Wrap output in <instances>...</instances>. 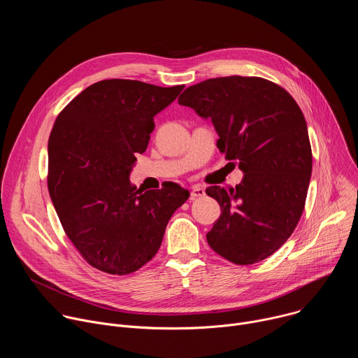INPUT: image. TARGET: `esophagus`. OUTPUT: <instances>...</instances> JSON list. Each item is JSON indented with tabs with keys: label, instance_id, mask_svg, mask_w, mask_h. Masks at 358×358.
Segmentation results:
<instances>
[{
	"label": "esophagus",
	"instance_id": "34e87169",
	"mask_svg": "<svg viewBox=\"0 0 358 358\" xmlns=\"http://www.w3.org/2000/svg\"><path fill=\"white\" fill-rule=\"evenodd\" d=\"M203 195H206V189H203V188L199 187V185H195V187H192V189H191L189 198H191V199H195V198H201V196H203Z\"/></svg>",
	"mask_w": 358,
	"mask_h": 358
}]
</instances>
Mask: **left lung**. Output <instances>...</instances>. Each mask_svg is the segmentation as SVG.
I'll return each mask as SVG.
<instances>
[{"instance_id":"left-lung-1","label":"left lung","mask_w":358,"mask_h":358,"mask_svg":"<svg viewBox=\"0 0 358 358\" xmlns=\"http://www.w3.org/2000/svg\"><path fill=\"white\" fill-rule=\"evenodd\" d=\"M211 119L227 160L238 163L242 182L208 187L221 217L208 245L236 265H252L275 253L294 231L312 176V147L304 116L279 85L257 76H227L187 87L178 97Z\"/></svg>"}]
</instances>
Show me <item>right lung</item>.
<instances>
[{"instance_id": "add662e5", "label": "right lung", "mask_w": 358, "mask_h": 358, "mask_svg": "<svg viewBox=\"0 0 358 358\" xmlns=\"http://www.w3.org/2000/svg\"><path fill=\"white\" fill-rule=\"evenodd\" d=\"M182 89L100 80L55 120L48 141L49 195L68 238L101 272L129 275L145 265L189 196L174 182L143 192L129 180L134 155L145 151L155 130V116Z\"/></svg>"}]
</instances>
